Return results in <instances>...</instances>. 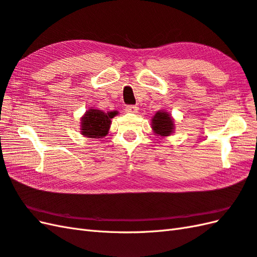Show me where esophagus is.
I'll use <instances>...</instances> for the list:
<instances>
[{
    "instance_id": "34e87169",
    "label": "esophagus",
    "mask_w": 257,
    "mask_h": 257,
    "mask_svg": "<svg viewBox=\"0 0 257 257\" xmlns=\"http://www.w3.org/2000/svg\"><path fill=\"white\" fill-rule=\"evenodd\" d=\"M126 110L127 112H133V114H135V112L138 111V107H137L136 105H128L126 106Z\"/></svg>"
}]
</instances>
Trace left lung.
I'll return each instance as SVG.
<instances>
[{
	"label": "left lung",
	"instance_id": "8db88e82",
	"mask_svg": "<svg viewBox=\"0 0 257 257\" xmlns=\"http://www.w3.org/2000/svg\"><path fill=\"white\" fill-rule=\"evenodd\" d=\"M152 128L159 136H170L174 129V122L168 112L158 111L152 119Z\"/></svg>",
	"mask_w": 257,
	"mask_h": 257
}]
</instances>
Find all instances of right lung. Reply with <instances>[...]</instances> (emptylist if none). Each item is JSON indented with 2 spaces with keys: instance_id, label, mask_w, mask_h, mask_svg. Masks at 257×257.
<instances>
[{
  "instance_id": "add662e5",
  "label": "right lung",
  "mask_w": 257,
  "mask_h": 257,
  "mask_svg": "<svg viewBox=\"0 0 257 257\" xmlns=\"http://www.w3.org/2000/svg\"><path fill=\"white\" fill-rule=\"evenodd\" d=\"M116 112H105L89 109L82 118V134L88 138H103L108 134L110 119Z\"/></svg>"
}]
</instances>
